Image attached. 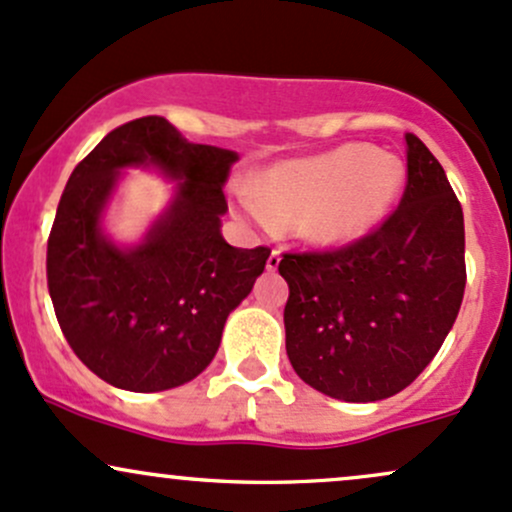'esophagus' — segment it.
<instances>
[{
	"label": "esophagus",
	"mask_w": 512,
	"mask_h": 512,
	"mask_svg": "<svg viewBox=\"0 0 512 512\" xmlns=\"http://www.w3.org/2000/svg\"><path fill=\"white\" fill-rule=\"evenodd\" d=\"M279 262H282V252H279V250L269 252V257H267V269H269V272H274V269L279 267Z\"/></svg>",
	"instance_id": "34e87169"
}]
</instances>
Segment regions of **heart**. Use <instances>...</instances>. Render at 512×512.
I'll use <instances>...</instances> for the list:
<instances>
[{
  "label": "heart",
  "instance_id": "obj_1",
  "mask_svg": "<svg viewBox=\"0 0 512 512\" xmlns=\"http://www.w3.org/2000/svg\"><path fill=\"white\" fill-rule=\"evenodd\" d=\"M403 165L369 145L289 160L272 167L243 196V211L260 226L296 223L328 243L355 240L384 221L403 189Z\"/></svg>",
  "mask_w": 512,
  "mask_h": 512
}]
</instances>
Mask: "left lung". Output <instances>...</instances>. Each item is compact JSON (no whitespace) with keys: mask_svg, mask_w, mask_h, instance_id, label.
Listing matches in <instances>:
<instances>
[{"mask_svg":"<svg viewBox=\"0 0 512 512\" xmlns=\"http://www.w3.org/2000/svg\"><path fill=\"white\" fill-rule=\"evenodd\" d=\"M398 209L364 238L286 252L279 274L286 355L308 386L369 403L413 384L445 342L464 299V213L435 155L406 133Z\"/></svg>","mask_w":512,"mask_h":512,"instance_id":"1","label":"left lung"}]
</instances>
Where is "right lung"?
<instances>
[{"label":"right lung","instance_id":"1","mask_svg":"<svg viewBox=\"0 0 512 512\" xmlns=\"http://www.w3.org/2000/svg\"><path fill=\"white\" fill-rule=\"evenodd\" d=\"M238 153L189 143L162 116L114 128L67 179L48 238V291L72 352L116 389L182 386L211 364L223 325L265 272L269 250L221 235ZM126 166L177 178L175 199L146 238L121 248L100 230Z\"/></svg>","mask_w":512,"mask_h":512}]
</instances>
